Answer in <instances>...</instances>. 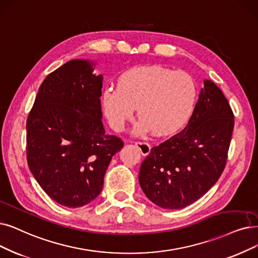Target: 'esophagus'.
Listing matches in <instances>:
<instances>
[{"label": "esophagus", "mask_w": 258, "mask_h": 258, "mask_svg": "<svg viewBox=\"0 0 258 258\" xmlns=\"http://www.w3.org/2000/svg\"><path fill=\"white\" fill-rule=\"evenodd\" d=\"M136 145L140 149V151H141V153L143 154V156H148V154L150 153L151 146L149 145L148 143H146V142H138V143H136Z\"/></svg>", "instance_id": "34e87169"}]
</instances>
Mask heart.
Wrapping results in <instances>:
<instances>
[{
	"label": "heart",
	"instance_id": "obj_1",
	"mask_svg": "<svg viewBox=\"0 0 258 258\" xmlns=\"http://www.w3.org/2000/svg\"><path fill=\"white\" fill-rule=\"evenodd\" d=\"M198 89L186 72L162 66H143L123 73L117 88L102 92L101 105L111 127L121 131L138 108L137 136L151 131L169 136L185 126L195 110Z\"/></svg>",
	"mask_w": 258,
	"mask_h": 258
}]
</instances>
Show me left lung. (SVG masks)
I'll list each match as a JSON object with an SVG mask.
<instances>
[{"instance_id": "left-lung-1", "label": "left lung", "mask_w": 258, "mask_h": 258, "mask_svg": "<svg viewBox=\"0 0 258 258\" xmlns=\"http://www.w3.org/2000/svg\"><path fill=\"white\" fill-rule=\"evenodd\" d=\"M234 115L222 91L205 79L187 126L150 150L139 173L146 197L166 210L200 199L224 169Z\"/></svg>"}]
</instances>
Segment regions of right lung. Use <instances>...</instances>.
I'll list each match as a JSON object with an SVG mask.
<instances>
[{"label":"right lung","instance_id":"obj_1","mask_svg":"<svg viewBox=\"0 0 258 258\" xmlns=\"http://www.w3.org/2000/svg\"><path fill=\"white\" fill-rule=\"evenodd\" d=\"M96 62L73 59L40 86L26 121L28 167L57 203L81 208L100 194L112 157L123 144L106 135Z\"/></svg>","mask_w":258,"mask_h":258}]
</instances>
